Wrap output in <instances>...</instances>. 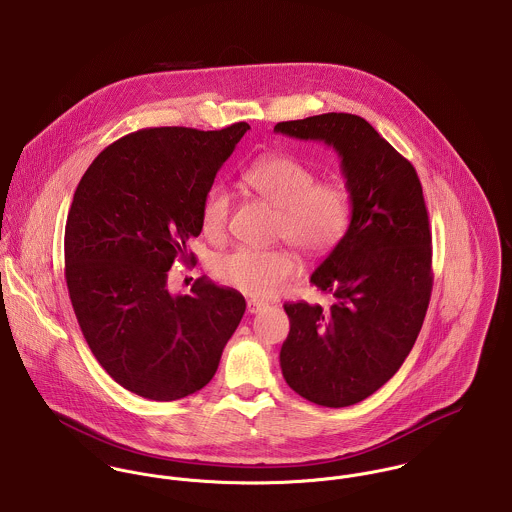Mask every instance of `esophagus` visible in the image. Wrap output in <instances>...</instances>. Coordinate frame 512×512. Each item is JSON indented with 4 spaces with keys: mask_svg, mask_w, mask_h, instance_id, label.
Returning a JSON list of instances; mask_svg holds the SVG:
<instances>
[{
    "mask_svg": "<svg viewBox=\"0 0 512 512\" xmlns=\"http://www.w3.org/2000/svg\"><path fill=\"white\" fill-rule=\"evenodd\" d=\"M267 308V303H263V301H257V299H249L247 301V310L251 312V314H257V312H261V310H265Z\"/></svg>",
    "mask_w": 512,
    "mask_h": 512,
    "instance_id": "34e87169",
    "label": "esophagus"
}]
</instances>
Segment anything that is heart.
Instances as JSON below:
<instances>
[{
  "label": "heart",
  "instance_id": "b5f03b06",
  "mask_svg": "<svg viewBox=\"0 0 512 512\" xmlns=\"http://www.w3.org/2000/svg\"><path fill=\"white\" fill-rule=\"evenodd\" d=\"M316 174L287 154L259 158L243 172V182L265 202L277 207L275 237L307 257L328 255L346 235L352 219V198L338 182H316ZM231 215V196L215 186L202 204V231L221 239ZM299 271L285 249L237 247L215 261V275L225 285L257 299L277 295Z\"/></svg>",
  "mask_w": 512,
  "mask_h": 512
}]
</instances>
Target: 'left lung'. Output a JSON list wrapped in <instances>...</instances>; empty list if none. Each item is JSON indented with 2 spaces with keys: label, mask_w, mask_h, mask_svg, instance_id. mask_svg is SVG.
Wrapping results in <instances>:
<instances>
[{
  "label": "left lung",
  "mask_w": 512,
  "mask_h": 512,
  "mask_svg": "<svg viewBox=\"0 0 512 512\" xmlns=\"http://www.w3.org/2000/svg\"><path fill=\"white\" fill-rule=\"evenodd\" d=\"M275 132L322 140L340 156L352 219L310 283L334 303H287V384L324 408L354 406L404 364L431 287V229L415 168L370 122L348 112L287 120Z\"/></svg>",
  "instance_id": "8db88e82"
}]
</instances>
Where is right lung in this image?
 Wrapping results in <instances>:
<instances>
[{
	"label": "right lung",
	"mask_w": 512,
	"mask_h": 512,
	"mask_svg": "<svg viewBox=\"0 0 512 512\" xmlns=\"http://www.w3.org/2000/svg\"><path fill=\"white\" fill-rule=\"evenodd\" d=\"M249 130L142 128L112 142L81 178L65 225V279L83 336L128 392L186 398L213 378L245 299L198 279L172 295L168 271L202 233V204L217 170Z\"/></svg>",
	"instance_id": "obj_1"
}]
</instances>
